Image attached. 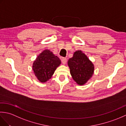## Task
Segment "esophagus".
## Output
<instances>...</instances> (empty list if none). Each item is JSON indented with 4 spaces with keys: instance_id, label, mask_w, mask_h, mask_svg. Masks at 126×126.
Wrapping results in <instances>:
<instances>
[{
    "instance_id": "1",
    "label": "esophagus",
    "mask_w": 126,
    "mask_h": 126,
    "mask_svg": "<svg viewBox=\"0 0 126 126\" xmlns=\"http://www.w3.org/2000/svg\"><path fill=\"white\" fill-rule=\"evenodd\" d=\"M61 61H62V62L63 64H65V63H66V58H64V57L62 58Z\"/></svg>"
}]
</instances>
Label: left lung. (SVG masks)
Returning a JSON list of instances; mask_svg holds the SVG:
<instances>
[{
  "label": "left lung",
  "instance_id": "8db88e82",
  "mask_svg": "<svg viewBox=\"0 0 126 126\" xmlns=\"http://www.w3.org/2000/svg\"><path fill=\"white\" fill-rule=\"evenodd\" d=\"M68 65L73 79L80 85L86 83L94 71L93 63L81 50L74 52L73 57L68 60Z\"/></svg>",
  "mask_w": 126,
  "mask_h": 126
}]
</instances>
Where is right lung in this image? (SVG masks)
<instances>
[{
  "mask_svg": "<svg viewBox=\"0 0 126 126\" xmlns=\"http://www.w3.org/2000/svg\"><path fill=\"white\" fill-rule=\"evenodd\" d=\"M61 64L60 59L49 50L45 49L34 61L32 70L39 82L45 83L51 78Z\"/></svg>",
  "mask_w": 126,
  "mask_h": 126,
  "instance_id": "add662e5",
  "label": "right lung"
}]
</instances>
